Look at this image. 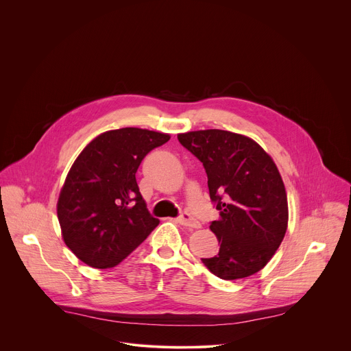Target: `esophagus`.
<instances>
[{"instance_id": "34e87169", "label": "esophagus", "mask_w": 351, "mask_h": 351, "mask_svg": "<svg viewBox=\"0 0 351 351\" xmlns=\"http://www.w3.org/2000/svg\"><path fill=\"white\" fill-rule=\"evenodd\" d=\"M178 222L183 226H187V228H193V229H198L199 228V222H197L189 213H182L179 217H178Z\"/></svg>"}]
</instances>
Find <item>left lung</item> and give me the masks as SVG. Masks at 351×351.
I'll list each match as a JSON object with an SVG mask.
<instances>
[{
  "label": "left lung",
  "mask_w": 351,
  "mask_h": 351,
  "mask_svg": "<svg viewBox=\"0 0 351 351\" xmlns=\"http://www.w3.org/2000/svg\"><path fill=\"white\" fill-rule=\"evenodd\" d=\"M178 140L203 162L210 198L219 211L210 226L219 253L202 258L203 264L225 280L258 272L287 229V197L275 162L254 140L228 130L187 132Z\"/></svg>",
  "instance_id": "left-lung-1"
}]
</instances>
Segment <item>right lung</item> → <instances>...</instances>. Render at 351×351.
Masks as SVG:
<instances>
[{"label":"right lung","mask_w":351,"mask_h":351,"mask_svg":"<svg viewBox=\"0 0 351 351\" xmlns=\"http://www.w3.org/2000/svg\"><path fill=\"white\" fill-rule=\"evenodd\" d=\"M169 134L138 128L95 137L73 162L57 214L65 244L84 264L115 267L160 223L148 213L136 172L144 157Z\"/></svg>","instance_id":"1"}]
</instances>
